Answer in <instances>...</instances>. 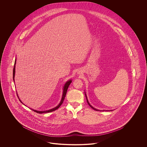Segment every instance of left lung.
<instances>
[{"mask_svg": "<svg viewBox=\"0 0 147 147\" xmlns=\"http://www.w3.org/2000/svg\"><path fill=\"white\" fill-rule=\"evenodd\" d=\"M85 96H86V101H87V102H88V105H89L90 107H91V108L92 109H94V110H96V111H112V110H98V109H95V108H94L93 106H92L91 105H90V104L89 102V101H88V98H87V96H86V93H85Z\"/></svg>", "mask_w": 147, "mask_h": 147, "instance_id": "8db88e82", "label": "left lung"}]
</instances>
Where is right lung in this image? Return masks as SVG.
I'll return each instance as SVG.
<instances>
[{
    "label": "right lung",
    "instance_id": "1",
    "mask_svg": "<svg viewBox=\"0 0 147 147\" xmlns=\"http://www.w3.org/2000/svg\"><path fill=\"white\" fill-rule=\"evenodd\" d=\"M16 59H15V63H14V68H13V80H14V82H15V81H14V78H15V65H16ZM71 82H72V80H71V79H70V80H68V81H67V82L64 84V86H63L62 97V98H61V102H59V104L58 105H57L56 107H54V108H53V109H49V110H46V111H37V110H36L31 109H31V110H33L34 111L37 112V113H48V112H52V111H55V110H56L57 109H58L61 106V105H62V104H63V101H64V98L65 97V95H66V94H67V90H68V87H69V85H70V83H71ZM17 95H18V93H17ZM18 98H19V99L20 101L21 102V103H22V101L20 100V99L19 98V96H18ZM22 104H23V103H22ZM25 106H26V105H25Z\"/></svg>",
    "mask_w": 147,
    "mask_h": 147
}]
</instances>
